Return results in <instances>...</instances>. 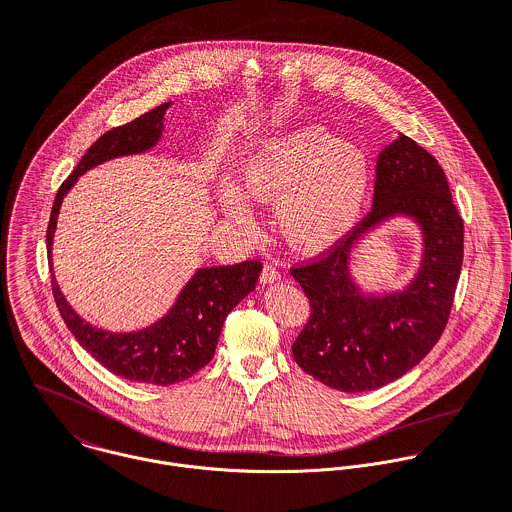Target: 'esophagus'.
I'll list each match as a JSON object with an SVG mask.
<instances>
[{"label":"esophagus","instance_id":"1","mask_svg":"<svg viewBox=\"0 0 512 512\" xmlns=\"http://www.w3.org/2000/svg\"><path fill=\"white\" fill-rule=\"evenodd\" d=\"M276 280H280V272H278V268H274L272 264H266V266L262 268L260 282H262V284H274Z\"/></svg>","mask_w":512,"mask_h":512}]
</instances>
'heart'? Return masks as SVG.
Segmentation results:
<instances>
[{
    "label": "heart",
    "mask_w": 512,
    "mask_h": 512,
    "mask_svg": "<svg viewBox=\"0 0 512 512\" xmlns=\"http://www.w3.org/2000/svg\"><path fill=\"white\" fill-rule=\"evenodd\" d=\"M244 192L260 202L276 200V224L286 242L304 254L334 248L357 224L369 190V159L353 143L322 125L304 123L256 143L240 165ZM222 186L226 214L250 224L248 198Z\"/></svg>",
    "instance_id": "1"
}]
</instances>
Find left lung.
<instances>
[{
	"label": "left lung",
	"instance_id": "1",
	"mask_svg": "<svg viewBox=\"0 0 512 512\" xmlns=\"http://www.w3.org/2000/svg\"><path fill=\"white\" fill-rule=\"evenodd\" d=\"M395 215L418 222L424 254L399 293L363 295L348 272L352 246ZM463 264L459 216L437 159L399 133L375 167L371 210L322 258L290 270L310 300V320L292 345L296 363L345 393L379 389L413 369L439 341Z\"/></svg>",
	"mask_w": 512,
	"mask_h": 512
}]
</instances>
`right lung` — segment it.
I'll return each instance as SVG.
<instances>
[{
  "instance_id": "right-lung-1",
  "label": "right lung",
  "mask_w": 512,
  "mask_h": 512,
  "mask_svg": "<svg viewBox=\"0 0 512 512\" xmlns=\"http://www.w3.org/2000/svg\"><path fill=\"white\" fill-rule=\"evenodd\" d=\"M169 107L171 103H163L139 119L99 137L83 155L75 171L59 186L47 226L51 288L67 328L75 340L111 373L129 381L153 385L184 381L212 359L226 316L256 288L262 262L246 260L234 266L200 268L180 290L167 316L145 330L113 334L91 326L67 304L53 276L51 246L63 196L71 190L77 178L105 161L139 155L155 147L163 135V121Z\"/></svg>"
}]
</instances>
